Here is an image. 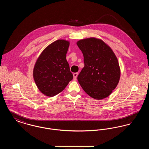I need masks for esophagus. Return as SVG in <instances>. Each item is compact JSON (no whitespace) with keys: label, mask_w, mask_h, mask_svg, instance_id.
I'll return each instance as SVG.
<instances>
[{"label":"esophagus","mask_w":149,"mask_h":149,"mask_svg":"<svg viewBox=\"0 0 149 149\" xmlns=\"http://www.w3.org/2000/svg\"><path fill=\"white\" fill-rule=\"evenodd\" d=\"M78 72H75V73H74L73 74V76H74V80H76L77 79V77H78Z\"/></svg>","instance_id":"obj_1"}]
</instances>
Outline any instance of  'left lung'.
Returning <instances> with one entry per match:
<instances>
[{"mask_svg": "<svg viewBox=\"0 0 149 149\" xmlns=\"http://www.w3.org/2000/svg\"><path fill=\"white\" fill-rule=\"evenodd\" d=\"M77 44L83 54L84 62V67L78 76L79 83L93 98H106L120 81V67L117 57L106 43L99 38L82 39Z\"/></svg>", "mask_w": 149, "mask_h": 149, "instance_id": "obj_1", "label": "left lung"}]
</instances>
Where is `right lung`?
I'll list each match as a JSON object with an SVG mask.
<instances>
[{
	"mask_svg": "<svg viewBox=\"0 0 149 149\" xmlns=\"http://www.w3.org/2000/svg\"><path fill=\"white\" fill-rule=\"evenodd\" d=\"M70 42L58 40L47 46L37 58L33 76L39 91L47 97L61 92L73 78L66 56Z\"/></svg>",
	"mask_w": 149,
	"mask_h": 149,
	"instance_id": "1",
	"label": "right lung"
}]
</instances>
